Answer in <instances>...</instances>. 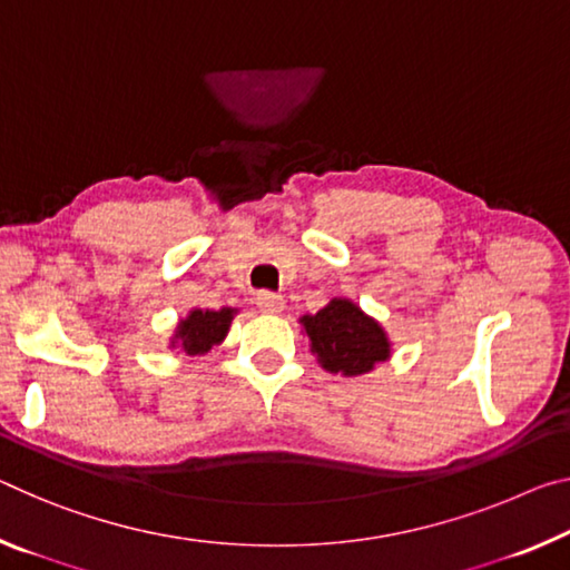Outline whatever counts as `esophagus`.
I'll return each instance as SVG.
<instances>
[{
	"mask_svg": "<svg viewBox=\"0 0 570 570\" xmlns=\"http://www.w3.org/2000/svg\"><path fill=\"white\" fill-rule=\"evenodd\" d=\"M256 304H258V309L266 312V314H282L284 306H286L284 296L282 294H274V292H258L256 294Z\"/></svg>",
	"mask_w": 570,
	"mask_h": 570,
	"instance_id": "34e87169",
	"label": "esophagus"
}]
</instances>
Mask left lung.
<instances>
[{"instance_id": "obj_1", "label": "left lung", "mask_w": 570, "mask_h": 570, "mask_svg": "<svg viewBox=\"0 0 570 570\" xmlns=\"http://www.w3.org/2000/svg\"><path fill=\"white\" fill-rule=\"evenodd\" d=\"M299 322L312 355L332 375H365L393 355L383 324L345 296H334L317 314H304Z\"/></svg>"}]
</instances>
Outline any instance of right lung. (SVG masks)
Returning <instances> with one entry per match:
<instances>
[{
    "mask_svg": "<svg viewBox=\"0 0 570 570\" xmlns=\"http://www.w3.org/2000/svg\"><path fill=\"white\" fill-rule=\"evenodd\" d=\"M236 314L238 309H233V306H223V309H197L195 306L185 320L177 322L169 347L183 350L185 355H205L228 337L230 322Z\"/></svg>",
    "mask_w": 570,
    "mask_h": 570,
    "instance_id": "add662e5",
    "label": "right lung"
}]
</instances>
